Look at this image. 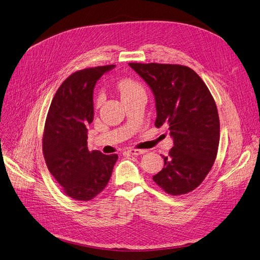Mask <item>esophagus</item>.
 I'll return each mask as SVG.
<instances>
[{"mask_svg":"<svg viewBox=\"0 0 260 260\" xmlns=\"http://www.w3.org/2000/svg\"><path fill=\"white\" fill-rule=\"evenodd\" d=\"M128 152H129V153H131V154H133V155H140V154H143V153L146 152V150H144V149H134V148H130V149L128 150Z\"/></svg>","mask_w":260,"mask_h":260,"instance_id":"1","label":"esophagus"}]
</instances>
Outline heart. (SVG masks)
Here are the masks:
<instances>
[{
    "mask_svg": "<svg viewBox=\"0 0 260 260\" xmlns=\"http://www.w3.org/2000/svg\"><path fill=\"white\" fill-rule=\"evenodd\" d=\"M118 89H119V92L121 95V98L133 95V94H136V92L142 90V88L140 87L138 83L130 80V79H124V80L120 81L118 84Z\"/></svg>",
    "mask_w": 260,
    "mask_h": 260,
    "instance_id": "obj_1",
    "label": "heart"
}]
</instances>
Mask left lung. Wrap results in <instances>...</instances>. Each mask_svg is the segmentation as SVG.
<instances>
[{
    "label": "left lung",
    "instance_id": "1",
    "mask_svg": "<svg viewBox=\"0 0 260 260\" xmlns=\"http://www.w3.org/2000/svg\"><path fill=\"white\" fill-rule=\"evenodd\" d=\"M129 66L147 83L154 96V126H168L174 141L169 157L162 155L163 169L152 179L169 194L189 193L203 182L216 158L220 119L214 99L201 77L186 66Z\"/></svg>",
    "mask_w": 260,
    "mask_h": 260
}]
</instances>
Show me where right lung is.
Instances as JSON below:
<instances>
[{"instance_id": "right-lung-1", "label": "right lung", "mask_w": 260, "mask_h": 260, "mask_svg": "<svg viewBox=\"0 0 260 260\" xmlns=\"http://www.w3.org/2000/svg\"><path fill=\"white\" fill-rule=\"evenodd\" d=\"M115 65L79 70L69 76L51 102L43 138L48 170L64 192L90 201L106 188L118 155L89 151L87 128L94 120V88Z\"/></svg>"}]
</instances>
